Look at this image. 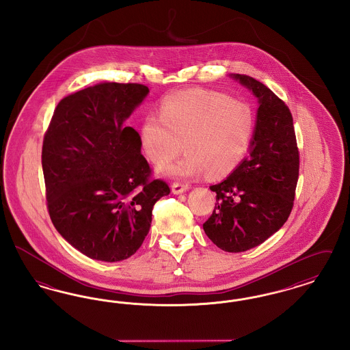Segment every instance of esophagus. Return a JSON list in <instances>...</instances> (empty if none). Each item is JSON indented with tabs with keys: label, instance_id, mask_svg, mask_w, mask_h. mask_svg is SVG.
<instances>
[{
	"label": "esophagus",
	"instance_id": "obj_1",
	"mask_svg": "<svg viewBox=\"0 0 350 350\" xmlns=\"http://www.w3.org/2000/svg\"><path fill=\"white\" fill-rule=\"evenodd\" d=\"M189 185L187 183H172V191L174 193V194H181L183 191H186V190H189Z\"/></svg>",
	"mask_w": 350,
	"mask_h": 350
}]
</instances>
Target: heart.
Returning a JSON list of instances; mask_svg holds the SVG:
<instances>
[{"mask_svg": "<svg viewBox=\"0 0 350 350\" xmlns=\"http://www.w3.org/2000/svg\"><path fill=\"white\" fill-rule=\"evenodd\" d=\"M254 133V118L245 103L210 90L170 94L160 114H148L142 124V143L156 165L167 164L181 150L183 159L161 170L178 177L208 172L223 177L244 160Z\"/></svg>", "mask_w": 350, "mask_h": 350, "instance_id": "obj_1", "label": "heart"}]
</instances>
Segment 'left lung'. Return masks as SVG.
<instances>
[{"mask_svg":"<svg viewBox=\"0 0 350 350\" xmlns=\"http://www.w3.org/2000/svg\"><path fill=\"white\" fill-rule=\"evenodd\" d=\"M258 98L250 156L223 181L203 230L217 248L239 253L262 244L290 215L299 177V150L287 105L264 83L233 75Z\"/></svg>","mask_w":350,"mask_h":350,"instance_id":"left-lung-1","label":"left lung"}]
</instances>
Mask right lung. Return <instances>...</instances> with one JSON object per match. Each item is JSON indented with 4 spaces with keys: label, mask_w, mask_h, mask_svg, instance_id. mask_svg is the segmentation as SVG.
Masks as SVG:
<instances>
[{
    "label": "right lung",
    "mask_w": 350,
    "mask_h": 350,
    "mask_svg": "<svg viewBox=\"0 0 350 350\" xmlns=\"http://www.w3.org/2000/svg\"><path fill=\"white\" fill-rule=\"evenodd\" d=\"M150 89L103 83L60 100L42 147L51 220L70 245L106 262L129 258L150 231L153 206L170 193L152 177L142 140L124 120Z\"/></svg>",
    "instance_id": "obj_1"
}]
</instances>
